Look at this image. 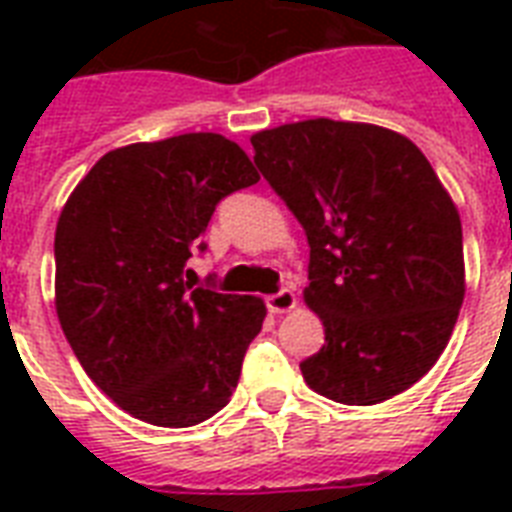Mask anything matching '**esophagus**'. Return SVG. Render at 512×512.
<instances>
[{
	"instance_id": "obj_1",
	"label": "esophagus",
	"mask_w": 512,
	"mask_h": 512,
	"mask_svg": "<svg viewBox=\"0 0 512 512\" xmlns=\"http://www.w3.org/2000/svg\"><path fill=\"white\" fill-rule=\"evenodd\" d=\"M265 305H268V311L271 313H287L297 305V297L292 289H279L276 295L265 297Z\"/></svg>"
}]
</instances>
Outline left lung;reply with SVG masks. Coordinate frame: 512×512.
<instances>
[{
  "label": "left lung",
  "mask_w": 512,
  "mask_h": 512,
  "mask_svg": "<svg viewBox=\"0 0 512 512\" xmlns=\"http://www.w3.org/2000/svg\"><path fill=\"white\" fill-rule=\"evenodd\" d=\"M252 148L311 247L305 303L324 345L305 382L348 406L412 388L465 297L460 215L430 162L398 132L332 119L257 132Z\"/></svg>",
  "instance_id": "8db88e82"
}]
</instances>
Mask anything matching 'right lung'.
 Instances as JSON below:
<instances>
[{
	"instance_id": "right-lung-1",
	"label": "right lung",
	"mask_w": 512,
	"mask_h": 512,
	"mask_svg": "<svg viewBox=\"0 0 512 512\" xmlns=\"http://www.w3.org/2000/svg\"><path fill=\"white\" fill-rule=\"evenodd\" d=\"M260 180L215 132L108 151L55 228V308L68 345L116 406L188 428L236 390L263 300L196 287L188 257L215 207Z\"/></svg>"
}]
</instances>
